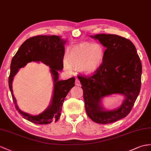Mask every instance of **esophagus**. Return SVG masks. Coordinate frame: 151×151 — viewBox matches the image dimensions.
Returning <instances> with one entry per match:
<instances>
[{
	"instance_id": "esophagus-1",
	"label": "esophagus",
	"mask_w": 151,
	"mask_h": 151,
	"mask_svg": "<svg viewBox=\"0 0 151 151\" xmlns=\"http://www.w3.org/2000/svg\"><path fill=\"white\" fill-rule=\"evenodd\" d=\"M75 84H76V86H80L81 85V83H80V81H79V80L77 78V79H76V81H75Z\"/></svg>"
}]
</instances>
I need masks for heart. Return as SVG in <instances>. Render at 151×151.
I'll use <instances>...</instances> for the list:
<instances>
[{
  "instance_id": "obj_1",
  "label": "heart",
  "mask_w": 151,
  "mask_h": 151,
  "mask_svg": "<svg viewBox=\"0 0 151 151\" xmlns=\"http://www.w3.org/2000/svg\"><path fill=\"white\" fill-rule=\"evenodd\" d=\"M104 56V48L100 43H79L68 49L64 67L68 70L70 68L79 69L84 74L93 75L101 67Z\"/></svg>"
}]
</instances>
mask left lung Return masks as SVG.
<instances>
[{
    "label": "left lung",
    "mask_w": 151,
    "mask_h": 151,
    "mask_svg": "<svg viewBox=\"0 0 151 151\" xmlns=\"http://www.w3.org/2000/svg\"><path fill=\"white\" fill-rule=\"evenodd\" d=\"M106 48L104 59L97 72L89 78L79 76L83 90L85 110L93 122L106 124L126 117L133 108L141 87L142 63L134 44L116 35L90 36ZM113 94L123 95L119 108L106 110L102 99Z\"/></svg>",
    "instance_id": "obj_1"
}]
</instances>
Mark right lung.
<instances>
[{
	"instance_id": "1",
	"label": "right lung",
	"mask_w": 151,
	"mask_h": 151,
	"mask_svg": "<svg viewBox=\"0 0 151 151\" xmlns=\"http://www.w3.org/2000/svg\"><path fill=\"white\" fill-rule=\"evenodd\" d=\"M66 42L65 40L56 35L34 36L22 44L12 60L8 83L15 108L24 119L34 124L42 125L50 124L52 121L57 122L61 115L65 99L71 88L75 86L74 78L59 80L58 71H61L63 68L64 45ZM32 61L42 62L49 65L53 81V92L51 103L45 110L36 116L25 113L18 108L12 89L14 76L20 68Z\"/></svg>"
}]
</instances>
